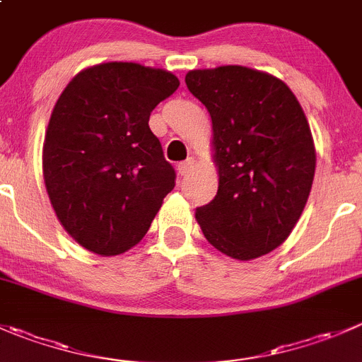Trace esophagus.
<instances>
[{"label":"esophagus","instance_id":"34e87169","mask_svg":"<svg viewBox=\"0 0 362 362\" xmlns=\"http://www.w3.org/2000/svg\"><path fill=\"white\" fill-rule=\"evenodd\" d=\"M192 168H194V159H192V157H189V159L184 160V163H178L177 170H178V173L182 175V177H185L187 173H191Z\"/></svg>","mask_w":362,"mask_h":362}]
</instances>
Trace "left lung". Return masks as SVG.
Returning <instances> with one entry per match:
<instances>
[{"label": "left lung", "instance_id": "8db88e82", "mask_svg": "<svg viewBox=\"0 0 362 362\" xmlns=\"http://www.w3.org/2000/svg\"><path fill=\"white\" fill-rule=\"evenodd\" d=\"M212 118L216 198L196 209L206 240L235 259L274 251L299 221L317 166L306 115L278 77L240 65L191 70Z\"/></svg>", "mask_w": 362, "mask_h": 362}]
</instances>
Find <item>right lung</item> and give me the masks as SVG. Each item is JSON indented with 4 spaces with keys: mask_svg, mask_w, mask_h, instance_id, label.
Wrapping results in <instances>:
<instances>
[{
    "mask_svg": "<svg viewBox=\"0 0 362 362\" xmlns=\"http://www.w3.org/2000/svg\"><path fill=\"white\" fill-rule=\"evenodd\" d=\"M178 84L168 70L110 62L84 69L59 95L44 182L62 226L88 251L115 256L138 244L175 187L148 120Z\"/></svg>",
    "mask_w": 362,
    "mask_h": 362,
    "instance_id": "1",
    "label": "right lung"
}]
</instances>
